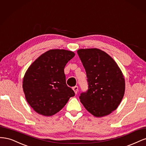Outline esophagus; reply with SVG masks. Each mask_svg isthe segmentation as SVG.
Returning <instances> with one entry per match:
<instances>
[{
  "label": "esophagus",
  "instance_id": "obj_1",
  "mask_svg": "<svg viewBox=\"0 0 146 146\" xmlns=\"http://www.w3.org/2000/svg\"><path fill=\"white\" fill-rule=\"evenodd\" d=\"M72 90H74V91L75 93H76V94H77V92H78V87L77 86H74V87H73V88H72Z\"/></svg>",
  "mask_w": 146,
  "mask_h": 146
}]
</instances>
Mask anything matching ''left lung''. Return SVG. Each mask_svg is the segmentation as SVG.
Here are the masks:
<instances>
[{"instance_id": "obj_1", "label": "left lung", "mask_w": 146, "mask_h": 146, "mask_svg": "<svg viewBox=\"0 0 146 146\" xmlns=\"http://www.w3.org/2000/svg\"><path fill=\"white\" fill-rule=\"evenodd\" d=\"M86 72L88 90L80 102L96 117L107 116L121 102L125 92V78L118 65L108 54L99 48L77 50Z\"/></svg>"}]
</instances>
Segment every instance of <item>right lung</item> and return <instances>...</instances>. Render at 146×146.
I'll return each mask as SVG.
<instances>
[{
    "instance_id": "obj_1",
    "label": "right lung",
    "mask_w": 146,
    "mask_h": 146,
    "mask_svg": "<svg viewBox=\"0 0 146 146\" xmlns=\"http://www.w3.org/2000/svg\"><path fill=\"white\" fill-rule=\"evenodd\" d=\"M75 56L64 49H51L39 56L26 71L23 82L26 100L35 111L51 116L75 96L67 86L64 69Z\"/></svg>"
}]
</instances>
